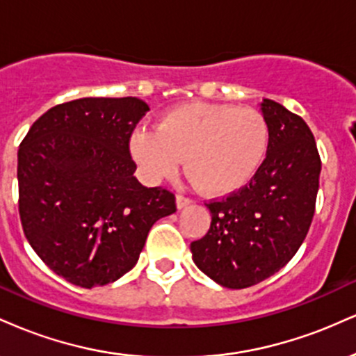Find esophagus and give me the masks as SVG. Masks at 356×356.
I'll use <instances>...</instances> for the list:
<instances>
[{
  "mask_svg": "<svg viewBox=\"0 0 356 356\" xmlns=\"http://www.w3.org/2000/svg\"><path fill=\"white\" fill-rule=\"evenodd\" d=\"M175 204H177V209H184V207H187L189 204H192V199L186 197V195L182 194H177V197H175Z\"/></svg>",
  "mask_w": 356,
  "mask_h": 356,
  "instance_id": "1",
  "label": "esophagus"
}]
</instances>
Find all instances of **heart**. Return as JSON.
<instances>
[{"label": "heart", "instance_id": "obj_1", "mask_svg": "<svg viewBox=\"0 0 356 356\" xmlns=\"http://www.w3.org/2000/svg\"><path fill=\"white\" fill-rule=\"evenodd\" d=\"M269 124L254 108L192 102L170 110L157 129H138L130 152L150 181L186 167L202 191L214 195L243 189L266 159Z\"/></svg>", "mask_w": 356, "mask_h": 356}]
</instances>
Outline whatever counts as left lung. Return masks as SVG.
I'll list each match as a JSON object with an SVG mask.
<instances>
[{"label": "left lung", "mask_w": 356, "mask_h": 356, "mask_svg": "<svg viewBox=\"0 0 356 356\" xmlns=\"http://www.w3.org/2000/svg\"><path fill=\"white\" fill-rule=\"evenodd\" d=\"M261 112L269 124L263 165L243 189L206 204L211 227L191 243L195 266L231 289L261 283L296 254L320 187V154L306 122L269 99Z\"/></svg>", "instance_id": "1"}]
</instances>
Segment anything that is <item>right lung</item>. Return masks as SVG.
<instances>
[{"mask_svg":"<svg viewBox=\"0 0 356 356\" xmlns=\"http://www.w3.org/2000/svg\"><path fill=\"white\" fill-rule=\"evenodd\" d=\"M149 112L136 97L79 99L43 113L18 150L19 218L28 243L68 283L95 288L130 271L175 195L144 187L129 142Z\"/></svg>","mask_w":356,"mask_h":356,"instance_id":"1","label":"right lung"}]
</instances>
